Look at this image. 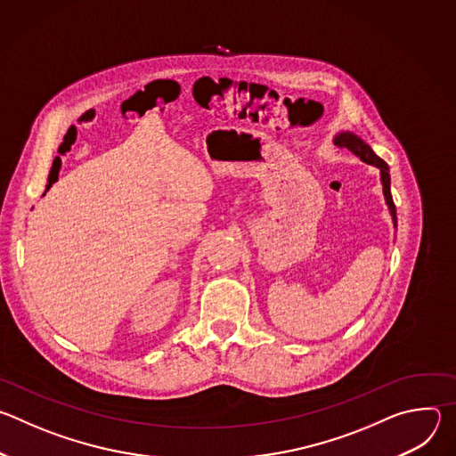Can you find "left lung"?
Wrapping results in <instances>:
<instances>
[{
  "label": "left lung",
  "instance_id": "8db88e82",
  "mask_svg": "<svg viewBox=\"0 0 456 456\" xmlns=\"http://www.w3.org/2000/svg\"><path fill=\"white\" fill-rule=\"evenodd\" d=\"M336 144L341 146V148L350 150V151H352L354 155H357L362 162L379 167V171H380V180H382V191H384V197H386V204H387V208H389V213H392V216H394V224H397L395 204H394V199H392V191H389V167H387V164H386L380 157H377V155L373 153V150H371L362 139H359V137L354 135V134H348V132L339 134V135L336 137Z\"/></svg>",
  "mask_w": 456,
  "mask_h": 456
}]
</instances>
